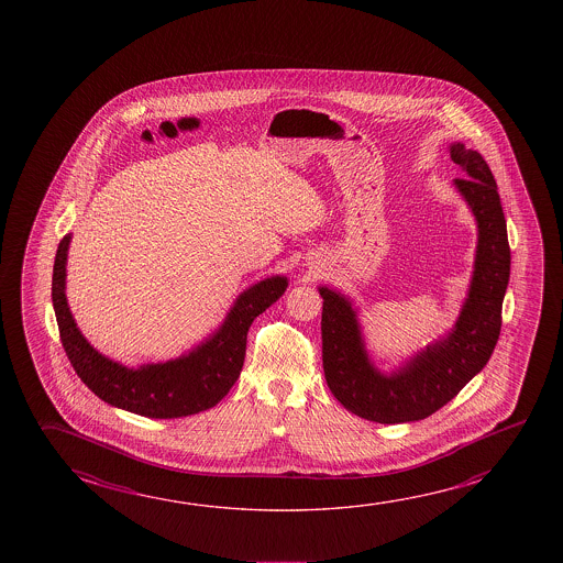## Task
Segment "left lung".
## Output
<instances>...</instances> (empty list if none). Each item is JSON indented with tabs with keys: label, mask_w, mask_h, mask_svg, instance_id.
Segmentation results:
<instances>
[{
	"label": "left lung",
	"mask_w": 563,
	"mask_h": 563,
	"mask_svg": "<svg viewBox=\"0 0 563 563\" xmlns=\"http://www.w3.org/2000/svg\"><path fill=\"white\" fill-rule=\"evenodd\" d=\"M450 155L465 173L453 185L479 231L470 292L452 332L385 375L369 360L350 298L320 286L325 383L350 412L378 424L424 420L448 405L487 365L500 333L510 247L497 183L477 151L452 143Z\"/></svg>",
	"instance_id": "obj_1"
}]
</instances>
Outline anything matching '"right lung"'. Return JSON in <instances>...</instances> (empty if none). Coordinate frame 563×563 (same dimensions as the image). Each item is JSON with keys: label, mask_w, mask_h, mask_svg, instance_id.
Wrapping results in <instances>:
<instances>
[{"label": "right lung", "mask_w": 563, "mask_h": 563, "mask_svg": "<svg viewBox=\"0 0 563 563\" xmlns=\"http://www.w3.org/2000/svg\"><path fill=\"white\" fill-rule=\"evenodd\" d=\"M73 235L58 243L53 267V306L60 341L76 375L103 402L147 418H183L218 405L240 378L247 332L258 313L285 295L286 277H271L243 290L222 325L186 355L130 369L93 350L66 302V255Z\"/></svg>", "instance_id": "1"}]
</instances>
